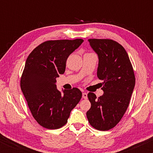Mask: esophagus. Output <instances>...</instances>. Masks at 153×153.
Returning a JSON list of instances; mask_svg holds the SVG:
<instances>
[{
  "instance_id": "1",
  "label": "esophagus",
  "mask_w": 153,
  "mask_h": 153,
  "mask_svg": "<svg viewBox=\"0 0 153 153\" xmlns=\"http://www.w3.org/2000/svg\"><path fill=\"white\" fill-rule=\"evenodd\" d=\"M82 98H83V99H87V98H88V94H87V93H85V92L82 93Z\"/></svg>"
}]
</instances>
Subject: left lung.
Masks as SVG:
<instances>
[{"label": "left lung", "mask_w": 153, "mask_h": 153, "mask_svg": "<svg viewBox=\"0 0 153 153\" xmlns=\"http://www.w3.org/2000/svg\"><path fill=\"white\" fill-rule=\"evenodd\" d=\"M98 54L97 76L103 80V94L97 99L88 94L91 103L88 120L98 130L107 131L120 122L129 104L135 85V77L128 54L120 44L111 39H88Z\"/></svg>", "instance_id": "obj_1"}]
</instances>
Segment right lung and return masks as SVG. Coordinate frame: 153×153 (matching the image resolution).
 Returning a JSON list of instances; mask_svg holds the SVG:
<instances>
[{
  "mask_svg": "<svg viewBox=\"0 0 153 153\" xmlns=\"http://www.w3.org/2000/svg\"><path fill=\"white\" fill-rule=\"evenodd\" d=\"M82 42V39L45 42L26 59L21 88L33 117L43 127L56 129L64 126L81 99L77 88L61 94L56 78L65 73L67 59Z\"/></svg>",
  "mask_w": 153,
  "mask_h": 153,
  "instance_id": "1",
  "label": "right lung"
}]
</instances>
